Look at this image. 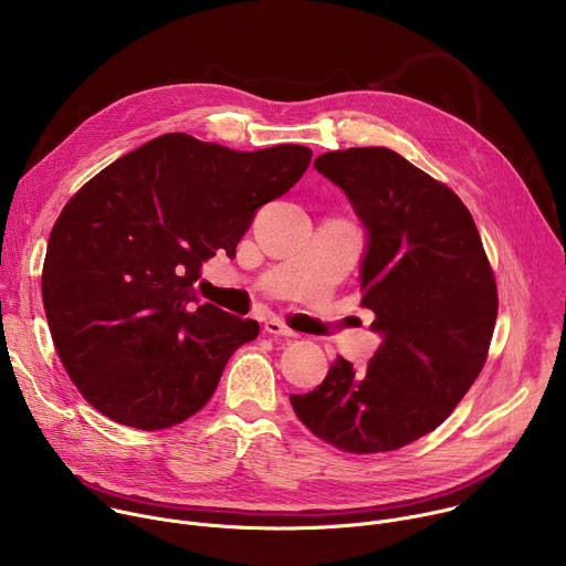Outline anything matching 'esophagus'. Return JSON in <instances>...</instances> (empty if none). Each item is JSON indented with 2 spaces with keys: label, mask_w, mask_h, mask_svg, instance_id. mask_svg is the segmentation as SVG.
I'll return each instance as SVG.
<instances>
[{
  "label": "esophagus",
  "mask_w": 566,
  "mask_h": 566,
  "mask_svg": "<svg viewBox=\"0 0 566 566\" xmlns=\"http://www.w3.org/2000/svg\"><path fill=\"white\" fill-rule=\"evenodd\" d=\"M264 332L266 334H271V336H282V338H293V336H297L293 329H289L282 319H266L264 322Z\"/></svg>",
  "instance_id": "esophagus-1"
}]
</instances>
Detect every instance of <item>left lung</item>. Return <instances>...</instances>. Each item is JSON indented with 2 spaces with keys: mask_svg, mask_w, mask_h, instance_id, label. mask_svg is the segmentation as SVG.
<instances>
[{
  "mask_svg": "<svg viewBox=\"0 0 566 566\" xmlns=\"http://www.w3.org/2000/svg\"><path fill=\"white\" fill-rule=\"evenodd\" d=\"M365 228L363 306L380 345L365 371L343 356L308 394L297 419L345 452L376 454L439 428L486 363L497 286L461 199L387 147L315 158Z\"/></svg>",
  "mask_w": 566,
  "mask_h": 566,
  "instance_id": "1",
  "label": "left lung"
}]
</instances>
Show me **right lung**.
Instances as JSON below:
<instances>
[{"label":"right lung","mask_w":566,"mask_h":566,"mask_svg":"<svg viewBox=\"0 0 566 566\" xmlns=\"http://www.w3.org/2000/svg\"><path fill=\"white\" fill-rule=\"evenodd\" d=\"M308 160L304 145L239 151L164 134L64 206L44 260V311L69 378L101 415L151 432L206 406L260 325L201 302V266L234 258L258 210Z\"/></svg>","instance_id":"right-lung-1"}]
</instances>
